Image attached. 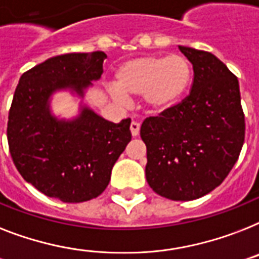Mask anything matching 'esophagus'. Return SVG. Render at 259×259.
I'll return each mask as SVG.
<instances>
[{"mask_svg":"<svg viewBox=\"0 0 259 259\" xmlns=\"http://www.w3.org/2000/svg\"><path fill=\"white\" fill-rule=\"evenodd\" d=\"M130 132H132V136L137 137L140 134V123L133 121V122L130 123Z\"/></svg>","mask_w":259,"mask_h":259,"instance_id":"obj_1","label":"esophagus"}]
</instances>
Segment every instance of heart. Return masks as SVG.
<instances>
[{
	"label": "heart",
	"mask_w": 259,
	"mask_h": 259,
	"mask_svg": "<svg viewBox=\"0 0 259 259\" xmlns=\"http://www.w3.org/2000/svg\"><path fill=\"white\" fill-rule=\"evenodd\" d=\"M115 82L118 88H109L114 101H125L123 91L130 96H142L149 111L162 113L174 108L186 96L193 82V66L181 54L138 57L119 66Z\"/></svg>",
	"instance_id": "1"
}]
</instances>
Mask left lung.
Returning a JSON list of instances; mask_svg holds the SVG:
<instances>
[{"label":"left lung","mask_w":259,"mask_h":259,"mask_svg":"<svg viewBox=\"0 0 259 259\" xmlns=\"http://www.w3.org/2000/svg\"><path fill=\"white\" fill-rule=\"evenodd\" d=\"M191 92L181 104L141 126L149 186L167 199L191 201L220 186L239 157L245 115L238 79L214 54L188 46Z\"/></svg>","instance_id":"1"}]
</instances>
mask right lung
<instances>
[{
  "label": "right lung",
  "mask_w": 259,
  "mask_h": 259,
  "mask_svg": "<svg viewBox=\"0 0 259 259\" xmlns=\"http://www.w3.org/2000/svg\"><path fill=\"white\" fill-rule=\"evenodd\" d=\"M104 52L52 57L21 75L8 121V142L17 170L48 197L85 202L106 189L111 169L132 140L130 118L106 121L88 106L73 119L52 114L50 97L85 90L104 73Z\"/></svg>",
  "instance_id": "1"
}]
</instances>
